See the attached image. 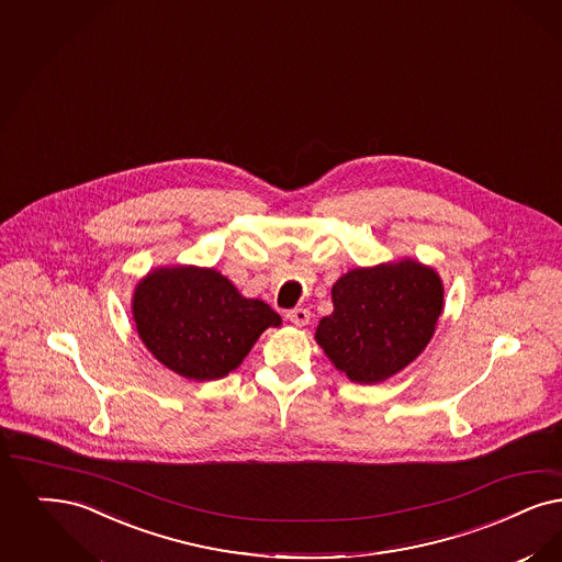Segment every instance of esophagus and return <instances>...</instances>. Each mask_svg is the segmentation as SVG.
Instances as JSON below:
<instances>
[{
    "mask_svg": "<svg viewBox=\"0 0 562 562\" xmlns=\"http://www.w3.org/2000/svg\"><path fill=\"white\" fill-rule=\"evenodd\" d=\"M310 310H305V307H296V310H291L289 314H286V319L294 324V326H307L310 324Z\"/></svg>",
    "mask_w": 562,
    "mask_h": 562,
    "instance_id": "esophagus-1",
    "label": "esophagus"
}]
</instances>
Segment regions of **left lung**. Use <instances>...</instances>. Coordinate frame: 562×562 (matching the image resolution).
Returning a JSON list of instances; mask_svg holds the SVG:
<instances>
[{"label": "left lung", "instance_id": "8db88e82", "mask_svg": "<svg viewBox=\"0 0 562 562\" xmlns=\"http://www.w3.org/2000/svg\"><path fill=\"white\" fill-rule=\"evenodd\" d=\"M315 340L349 381L376 384L416 360L443 310L439 273L414 259L358 268L333 286Z\"/></svg>", "mask_w": 562, "mask_h": 562}]
</instances>
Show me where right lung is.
Masks as SVG:
<instances>
[{
	"label": "right lung",
	"mask_w": 562,
	"mask_h": 562,
	"mask_svg": "<svg viewBox=\"0 0 562 562\" xmlns=\"http://www.w3.org/2000/svg\"><path fill=\"white\" fill-rule=\"evenodd\" d=\"M135 328L162 366L188 381L224 379L280 315L247 299L220 271L194 266L150 271L134 292Z\"/></svg>",
	"instance_id": "right-lung-1"
}]
</instances>
